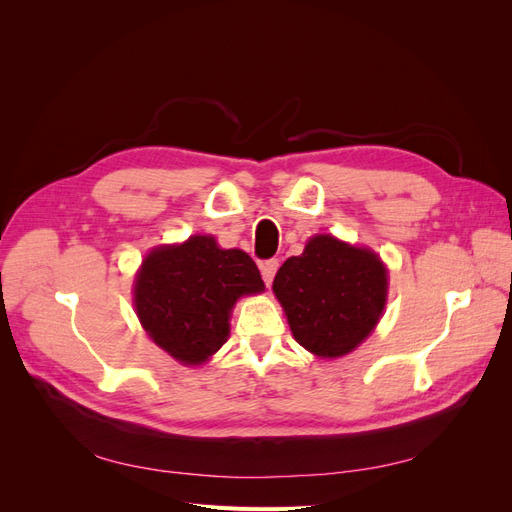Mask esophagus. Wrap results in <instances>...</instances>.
<instances>
[{"mask_svg":"<svg viewBox=\"0 0 512 512\" xmlns=\"http://www.w3.org/2000/svg\"><path fill=\"white\" fill-rule=\"evenodd\" d=\"M277 267H280V260H277V258L260 262V273H262V280H265L267 288H271V284H273V277H275Z\"/></svg>","mask_w":512,"mask_h":512,"instance_id":"34e87169","label":"esophagus"}]
</instances>
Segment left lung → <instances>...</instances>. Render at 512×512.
I'll list each match as a JSON object with an SVG mask.
<instances>
[{
    "label": "left lung",
    "mask_w": 512,
    "mask_h": 512,
    "mask_svg": "<svg viewBox=\"0 0 512 512\" xmlns=\"http://www.w3.org/2000/svg\"><path fill=\"white\" fill-rule=\"evenodd\" d=\"M290 331L322 359H337L376 329L389 292V271L376 252L316 235L273 280Z\"/></svg>",
    "instance_id": "1"
}]
</instances>
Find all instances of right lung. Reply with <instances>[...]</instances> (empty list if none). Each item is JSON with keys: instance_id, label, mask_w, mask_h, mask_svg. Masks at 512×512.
<instances>
[{"instance_id": "add662e5", "label": "right lung", "mask_w": 512, "mask_h": 512, "mask_svg": "<svg viewBox=\"0 0 512 512\" xmlns=\"http://www.w3.org/2000/svg\"><path fill=\"white\" fill-rule=\"evenodd\" d=\"M262 290L256 262L243 250H222L215 237L194 235L145 256L134 307L162 350L183 365H200L226 344L237 299Z\"/></svg>"}]
</instances>
